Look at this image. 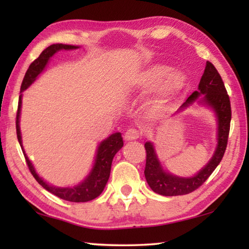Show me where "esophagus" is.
Here are the masks:
<instances>
[{"label": "esophagus", "mask_w": 249, "mask_h": 249, "mask_svg": "<svg viewBox=\"0 0 249 249\" xmlns=\"http://www.w3.org/2000/svg\"><path fill=\"white\" fill-rule=\"evenodd\" d=\"M140 136H141L140 132L135 128H129L126 130V133L124 134L125 141H135L137 140V138H140Z\"/></svg>", "instance_id": "34e87169"}]
</instances>
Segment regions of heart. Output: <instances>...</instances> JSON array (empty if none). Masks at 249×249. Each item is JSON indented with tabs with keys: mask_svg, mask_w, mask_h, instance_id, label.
I'll return each mask as SVG.
<instances>
[{
	"mask_svg": "<svg viewBox=\"0 0 249 249\" xmlns=\"http://www.w3.org/2000/svg\"><path fill=\"white\" fill-rule=\"evenodd\" d=\"M189 79L182 71H172L166 65H153L135 75L133 84L142 90H153L158 87L157 93L147 103L150 114H161L176 96L188 87Z\"/></svg>",
	"mask_w": 249,
	"mask_h": 249,
	"instance_id": "b5f03b06",
	"label": "heart"
}]
</instances>
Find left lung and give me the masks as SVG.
<instances>
[{
    "mask_svg": "<svg viewBox=\"0 0 249 249\" xmlns=\"http://www.w3.org/2000/svg\"><path fill=\"white\" fill-rule=\"evenodd\" d=\"M196 102L210 107L215 114L217 124L216 148L212 158L197 174L192 177H179L163 169L154 144L151 142H146L145 178L151 190L160 196H183L196 190L215 170L224 156L231 117V102L220 73L210 61H206L204 73L199 83V90L195 91L189 96L176 114L182 112Z\"/></svg>",
    "mask_w": 249,
    "mask_h": 249,
    "instance_id": "left-lung-1",
    "label": "left lung"
}]
</instances>
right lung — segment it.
Returning <instances> with one entry per match:
<instances>
[{
    "mask_svg": "<svg viewBox=\"0 0 249 249\" xmlns=\"http://www.w3.org/2000/svg\"><path fill=\"white\" fill-rule=\"evenodd\" d=\"M79 46L73 45H64V44H53L50 45L49 47L46 48L43 53L39 54V57L34 60L29 68L27 69L25 77L23 79L22 86H20V95L18 99V114H16V134H18V140L20 147H22L23 154L26 159L27 166L31 170L34 178L37 180L41 187L45 188L46 190L53 193L58 197L62 200L70 201V202H88L98 197L102 191L104 190L105 185L107 183V180L109 178V174H111V167L112 161L114 156L116 155L122 147H123V138H122L121 133H114L111 136L105 138L98 146L96 149L95 158L92 169L90 170L89 175L84 178L81 182L78 183L73 187H54L53 184H49L48 182L41 178V177L37 174L35 167L29 158L27 157L26 153H25L23 147V141H22V133H20L19 127V117H20V109H22V98L23 92L28 89L32 84L36 81V79L39 77L41 72L45 70L46 66L50 60L54 53L60 52V50H72L78 49Z\"/></svg>",
    "mask_w": 249,
    "mask_h": 249,
    "instance_id": "right-lung-1",
    "label": "right lung"
}]
</instances>
